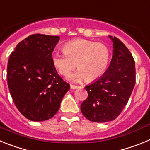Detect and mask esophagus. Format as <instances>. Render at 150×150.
<instances>
[{"mask_svg": "<svg viewBox=\"0 0 150 150\" xmlns=\"http://www.w3.org/2000/svg\"><path fill=\"white\" fill-rule=\"evenodd\" d=\"M79 86H75V85L71 84V89H76V88H79Z\"/></svg>", "mask_w": 150, "mask_h": 150, "instance_id": "esophagus-1", "label": "esophagus"}]
</instances>
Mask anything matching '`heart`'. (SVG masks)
Instances as JSON below:
<instances>
[{
    "instance_id": "1",
    "label": "heart",
    "mask_w": 150,
    "mask_h": 150,
    "mask_svg": "<svg viewBox=\"0 0 150 150\" xmlns=\"http://www.w3.org/2000/svg\"><path fill=\"white\" fill-rule=\"evenodd\" d=\"M64 54L54 53V67L63 76H67L76 67L79 71L68 78L74 81L85 79L93 81L104 74L110 60V50L103 43L79 39L70 41L62 47Z\"/></svg>"
}]
</instances>
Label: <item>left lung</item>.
Masks as SVG:
<instances>
[{
    "label": "left lung",
    "mask_w": 150,
    "mask_h": 150,
    "mask_svg": "<svg viewBox=\"0 0 150 150\" xmlns=\"http://www.w3.org/2000/svg\"><path fill=\"white\" fill-rule=\"evenodd\" d=\"M110 64L101 77L86 86L88 98L81 112L87 120L107 122L116 119L126 106L135 85V62L132 53L116 37Z\"/></svg>",
    "instance_id": "obj_1"
}]
</instances>
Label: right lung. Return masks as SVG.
<instances>
[{
	"mask_svg": "<svg viewBox=\"0 0 150 150\" xmlns=\"http://www.w3.org/2000/svg\"><path fill=\"white\" fill-rule=\"evenodd\" d=\"M59 36L35 34L18 43L7 64V84L17 109L34 122L53 117L70 85L57 73L52 53Z\"/></svg>",
	"mask_w": 150,
	"mask_h": 150,
	"instance_id": "right-lung-1",
	"label": "right lung"
}]
</instances>
